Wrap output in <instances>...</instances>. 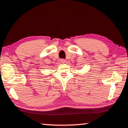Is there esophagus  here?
Wrapping results in <instances>:
<instances>
[{
  "mask_svg": "<svg viewBox=\"0 0 128 128\" xmlns=\"http://www.w3.org/2000/svg\"><path fill=\"white\" fill-rule=\"evenodd\" d=\"M60 62H61L62 63H64V62H66V60H65L64 59H62L61 60H60Z\"/></svg>",
  "mask_w": 128,
  "mask_h": 128,
  "instance_id": "1",
  "label": "esophagus"
}]
</instances>
